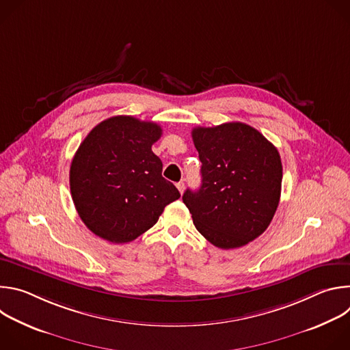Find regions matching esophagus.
Instances as JSON below:
<instances>
[{"label":"esophagus","mask_w":350,"mask_h":350,"mask_svg":"<svg viewBox=\"0 0 350 350\" xmlns=\"http://www.w3.org/2000/svg\"><path fill=\"white\" fill-rule=\"evenodd\" d=\"M176 187H177V189H178L181 193L184 192V188H185V185H184V183H183V181L177 183V184H176Z\"/></svg>","instance_id":"obj_1"}]
</instances>
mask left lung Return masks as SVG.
I'll return each mask as SVG.
<instances>
[{
  "label": "left lung",
  "instance_id": "1",
  "mask_svg": "<svg viewBox=\"0 0 350 350\" xmlns=\"http://www.w3.org/2000/svg\"><path fill=\"white\" fill-rule=\"evenodd\" d=\"M191 134L202 162V185L187 189L183 202L211 243L243 246L266 231L277 211L282 181L277 148L239 122L195 127Z\"/></svg>",
  "mask_w": 350,
  "mask_h": 350
}]
</instances>
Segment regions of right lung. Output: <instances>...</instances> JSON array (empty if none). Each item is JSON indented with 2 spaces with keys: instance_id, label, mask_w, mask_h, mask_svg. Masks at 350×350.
Returning a JSON list of instances; mask_svg holds the SVG:
<instances>
[{
  "instance_id": "right-lung-1",
  "label": "right lung",
  "mask_w": 350,
  "mask_h": 350,
  "mask_svg": "<svg viewBox=\"0 0 350 350\" xmlns=\"http://www.w3.org/2000/svg\"><path fill=\"white\" fill-rule=\"evenodd\" d=\"M161 135L154 122L113 116L80 144L70 165V192L80 219L95 235L112 243L130 242L180 198L152 152Z\"/></svg>"
}]
</instances>
